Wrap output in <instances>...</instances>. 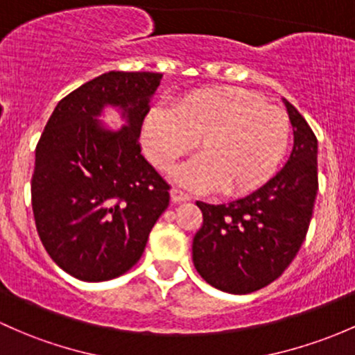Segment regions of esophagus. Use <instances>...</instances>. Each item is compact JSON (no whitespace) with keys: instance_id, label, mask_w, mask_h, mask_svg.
<instances>
[{"instance_id":"34e87169","label":"esophagus","mask_w":355,"mask_h":355,"mask_svg":"<svg viewBox=\"0 0 355 355\" xmlns=\"http://www.w3.org/2000/svg\"><path fill=\"white\" fill-rule=\"evenodd\" d=\"M170 197H171V202H173V204L189 202V200L192 199V197H190L189 193L182 192V190H178V189H171V192H170Z\"/></svg>"}]
</instances>
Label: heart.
<instances>
[{"label": "heart", "mask_w": 355, "mask_h": 355, "mask_svg": "<svg viewBox=\"0 0 355 355\" xmlns=\"http://www.w3.org/2000/svg\"><path fill=\"white\" fill-rule=\"evenodd\" d=\"M143 148L158 170L170 171L182 158L200 155L175 173L182 187L241 196L262 187L277 171L291 139L287 115L248 89L200 88L149 110L141 130Z\"/></svg>", "instance_id": "obj_1"}]
</instances>
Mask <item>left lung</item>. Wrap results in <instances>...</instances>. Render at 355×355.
<instances>
[{"label": "left lung", "mask_w": 355, "mask_h": 355, "mask_svg": "<svg viewBox=\"0 0 355 355\" xmlns=\"http://www.w3.org/2000/svg\"><path fill=\"white\" fill-rule=\"evenodd\" d=\"M294 144L281 171L226 204L197 202L202 227L192 241L197 272L212 287L248 294L274 282L303 245L318 192V141L286 98Z\"/></svg>", "instance_id": "obj_1"}]
</instances>
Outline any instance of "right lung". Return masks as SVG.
<instances>
[{"instance_id": "add662e5", "label": "right lung", "mask_w": 355, "mask_h": 355, "mask_svg": "<svg viewBox=\"0 0 355 355\" xmlns=\"http://www.w3.org/2000/svg\"><path fill=\"white\" fill-rule=\"evenodd\" d=\"M159 73L110 71L55 105L35 149L32 209L42 245L73 277L125 274L170 202L168 184L141 155L139 134ZM121 112L119 131L99 121Z\"/></svg>"}]
</instances>
